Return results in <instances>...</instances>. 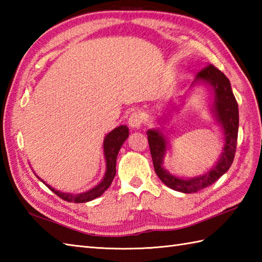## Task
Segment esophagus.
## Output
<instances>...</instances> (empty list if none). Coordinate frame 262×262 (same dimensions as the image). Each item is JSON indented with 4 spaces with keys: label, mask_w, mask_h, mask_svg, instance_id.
Masks as SVG:
<instances>
[{
    "label": "esophagus",
    "mask_w": 262,
    "mask_h": 262,
    "mask_svg": "<svg viewBox=\"0 0 262 262\" xmlns=\"http://www.w3.org/2000/svg\"><path fill=\"white\" fill-rule=\"evenodd\" d=\"M128 124L132 128H140L143 124V116L141 113H137V111H134L128 118Z\"/></svg>",
    "instance_id": "1"
}]
</instances>
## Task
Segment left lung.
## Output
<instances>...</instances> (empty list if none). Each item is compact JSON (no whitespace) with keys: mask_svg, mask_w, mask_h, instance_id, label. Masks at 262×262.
<instances>
[{"mask_svg":"<svg viewBox=\"0 0 262 262\" xmlns=\"http://www.w3.org/2000/svg\"><path fill=\"white\" fill-rule=\"evenodd\" d=\"M206 83L214 92L213 111L217 122L221 125L224 134V146L220 160L216 164L206 173L193 178H178L166 171L163 166V159L168 147V142L165 136L160 129H148L147 140L149 144L154 170L157 172L160 180L165 186L173 189L176 191L192 193L203 190L223 176L230 169L234 160L238 132V107L233 94L231 83L224 73L208 64L199 72L192 84L196 83Z\"/></svg>","mask_w":262,"mask_h":262,"instance_id":"left-lung-1","label":"left lung"}]
</instances>
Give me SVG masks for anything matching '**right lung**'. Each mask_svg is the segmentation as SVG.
Returning a JSON list of instances; mask_svg holds the SVG:
<instances>
[{
    "instance_id": "obj_1",
    "label": "right lung",
    "mask_w": 262,
    "mask_h": 262,
    "mask_svg": "<svg viewBox=\"0 0 262 262\" xmlns=\"http://www.w3.org/2000/svg\"><path fill=\"white\" fill-rule=\"evenodd\" d=\"M128 135H129V132H128V127L125 125H121L119 127H116L114 130H111L108 135H105L104 141H103V153H104V159H105V173L101 182L97 185L94 188L90 189L85 192L82 193H69V192H60L56 189L52 188L49 185L42 181L45 185L51 189V190L57 194L58 197L62 198L65 202L69 203H86L90 202V200L96 199L101 196V194L107 190L109 186L113 182L114 178L116 176V162H117V155L119 153V149L122 144L127 140ZM38 179L40 178L38 177Z\"/></svg>"
}]
</instances>
